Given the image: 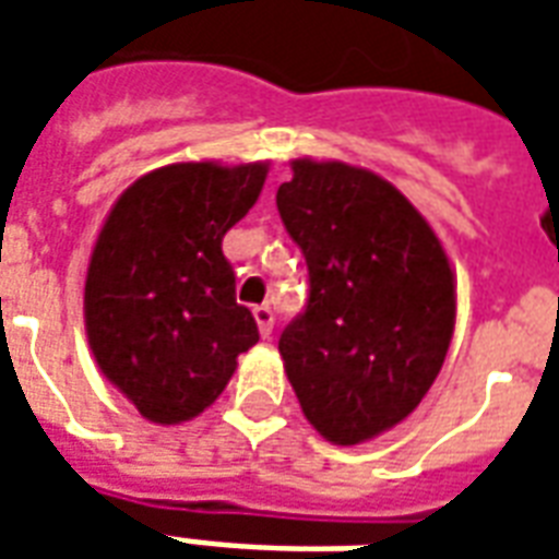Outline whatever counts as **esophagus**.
<instances>
[{"mask_svg": "<svg viewBox=\"0 0 559 559\" xmlns=\"http://www.w3.org/2000/svg\"><path fill=\"white\" fill-rule=\"evenodd\" d=\"M254 320H257V329H260V335L269 338V335H272V326H275V314H272V308H269V305H257Z\"/></svg>", "mask_w": 559, "mask_h": 559, "instance_id": "esophagus-1", "label": "esophagus"}]
</instances>
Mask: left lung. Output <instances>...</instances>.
Returning <instances> with one entry per match:
<instances>
[{
    "instance_id": "1",
    "label": "left lung",
    "mask_w": 559,
    "mask_h": 559,
    "mask_svg": "<svg viewBox=\"0 0 559 559\" xmlns=\"http://www.w3.org/2000/svg\"><path fill=\"white\" fill-rule=\"evenodd\" d=\"M281 221L308 263L305 314L281 332L305 419L356 445L411 416L455 332V272L419 209L344 160L296 158Z\"/></svg>"
}]
</instances>
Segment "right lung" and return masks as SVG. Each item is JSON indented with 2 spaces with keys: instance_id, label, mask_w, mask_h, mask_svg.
Wrapping results in <instances>:
<instances>
[{
  "instance_id": "1",
  "label": "right lung",
  "mask_w": 559,
  "mask_h": 559,
  "mask_svg": "<svg viewBox=\"0 0 559 559\" xmlns=\"http://www.w3.org/2000/svg\"><path fill=\"white\" fill-rule=\"evenodd\" d=\"M266 173V160L167 164L128 185L104 221L83 287L86 338L143 419L200 416L230 383L236 356L260 341L221 242Z\"/></svg>"
}]
</instances>
